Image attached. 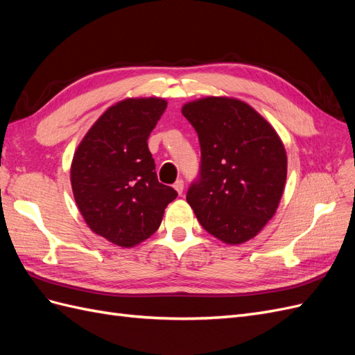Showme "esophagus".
<instances>
[{
  "label": "esophagus",
  "instance_id": "esophagus-1",
  "mask_svg": "<svg viewBox=\"0 0 355 355\" xmlns=\"http://www.w3.org/2000/svg\"><path fill=\"white\" fill-rule=\"evenodd\" d=\"M173 188L176 189L178 194L180 196L182 192H184V180H182V179H178V180L175 182V184H173Z\"/></svg>",
  "mask_w": 355,
  "mask_h": 355
}]
</instances>
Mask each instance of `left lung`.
Returning <instances> with one entry per match:
<instances>
[{
	"instance_id": "8db88e82",
	"label": "left lung",
	"mask_w": 355,
	"mask_h": 355,
	"mask_svg": "<svg viewBox=\"0 0 355 355\" xmlns=\"http://www.w3.org/2000/svg\"><path fill=\"white\" fill-rule=\"evenodd\" d=\"M201 146L198 180L187 201L201 227L227 244L262 231L280 204L287 155L280 136L249 103L209 96L182 106Z\"/></svg>"
}]
</instances>
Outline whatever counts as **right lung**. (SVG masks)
<instances>
[{
	"label": "right lung",
	"instance_id": "add662e5",
	"mask_svg": "<svg viewBox=\"0 0 355 355\" xmlns=\"http://www.w3.org/2000/svg\"><path fill=\"white\" fill-rule=\"evenodd\" d=\"M167 108L161 98H128L110 106L73 154L71 185L89 228L120 247L158 230L178 192L159 184L148 137Z\"/></svg>",
	"mask_w": 355,
	"mask_h": 355
}]
</instances>
